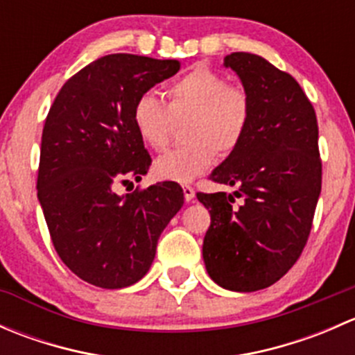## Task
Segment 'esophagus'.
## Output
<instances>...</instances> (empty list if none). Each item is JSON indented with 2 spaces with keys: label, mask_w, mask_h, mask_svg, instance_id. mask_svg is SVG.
<instances>
[{
  "label": "esophagus",
  "mask_w": 355,
  "mask_h": 355,
  "mask_svg": "<svg viewBox=\"0 0 355 355\" xmlns=\"http://www.w3.org/2000/svg\"><path fill=\"white\" fill-rule=\"evenodd\" d=\"M184 198L187 202H191V200L196 198V191L191 187V185H184Z\"/></svg>",
  "instance_id": "obj_1"
}]
</instances>
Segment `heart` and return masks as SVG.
Instances as JSON below:
<instances>
[{
	"mask_svg": "<svg viewBox=\"0 0 355 355\" xmlns=\"http://www.w3.org/2000/svg\"><path fill=\"white\" fill-rule=\"evenodd\" d=\"M184 118L187 144L168 149L155 161L156 175L164 180H192L213 164L216 153L227 156L235 151L249 127V96L223 75L196 67L164 87V103L144 92L132 108L139 139L156 151L166 144L173 120Z\"/></svg>",
	"mask_w": 355,
	"mask_h": 355,
	"instance_id": "obj_1",
	"label": "heart"
}]
</instances>
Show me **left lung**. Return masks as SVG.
Instances as JSON below:
<instances>
[{
    "label": "left lung",
    "instance_id": "obj_1",
    "mask_svg": "<svg viewBox=\"0 0 355 355\" xmlns=\"http://www.w3.org/2000/svg\"><path fill=\"white\" fill-rule=\"evenodd\" d=\"M223 65L244 85L250 120L239 148L209 177L234 194H198L211 214L202 257L214 284L254 292L280 280L309 237L321 192L318 120L287 71L252 53H232Z\"/></svg>",
    "mask_w": 355,
    "mask_h": 355
}]
</instances>
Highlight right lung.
<instances>
[{
    "instance_id": "add662e5",
    "label": "right lung",
    "mask_w": 355,
    "mask_h": 355,
    "mask_svg": "<svg viewBox=\"0 0 355 355\" xmlns=\"http://www.w3.org/2000/svg\"><path fill=\"white\" fill-rule=\"evenodd\" d=\"M178 70V60L103 56L68 78L46 118L39 202L58 256L96 287L137 284L155 261L161 232L184 206L177 182L114 192L151 166L132 125L135 99Z\"/></svg>"
}]
</instances>
